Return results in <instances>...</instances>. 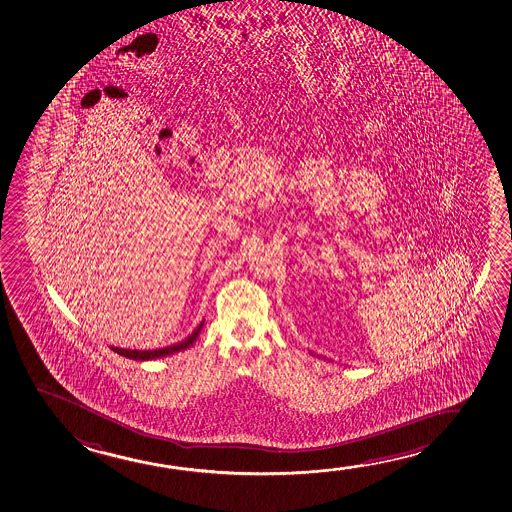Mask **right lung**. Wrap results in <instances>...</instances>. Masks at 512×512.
Returning a JSON list of instances; mask_svg holds the SVG:
<instances>
[{
  "label": "right lung",
  "mask_w": 512,
  "mask_h": 512,
  "mask_svg": "<svg viewBox=\"0 0 512 512\" xmlns=\"http://www.w3.org/2000/svg\"><path fill=\"white\" fill-rule=\"evenodd\" d=\"M201 327H203V323L199 325L194 332H192L191 336L184 339L182 343L173 344V346H168V348H161V350H148V351H138V350H123V348H115V346H111V350L116 351L118 355H123V357H127V359L132 360H152V359H161V357H166V355H173L176 351L187 350L189 346H191L196 339H198L199 332H201Z\"/></svg>",
  "instance_id": "right-lung-1"
}]
</instances>
